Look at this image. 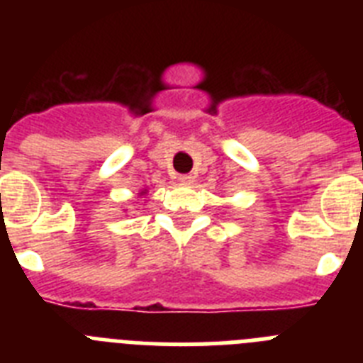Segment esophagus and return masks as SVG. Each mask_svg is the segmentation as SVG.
Segmentation results:
<instances>
[{
  "instance_id": "1",
  "label": "esophagus",
  "mask_w": 363,
  "mask_h": 363,
  "mask_svg": "<svg viewBox=\"0 0 363 363\" xmlns=\"http://www.w3.org/2000/svg\"><path fill=\"white\" fill-rule=\"evenodd\" d=\"M179 182H182L184 185H192V184H194V176L182 174V176H179Z\"/></svg>"
}]
</instances>
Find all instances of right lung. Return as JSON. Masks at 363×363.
Here are the masks:
<instances>
[{
    "label": "right lung",
    "instance_id": "obj_1",
    "mask_svg": "<svg viewBox=\"0 0 363 363\" xmlns=\"http://www.w3.org/2000/svg\"><path fill=\"white\" fill-rule=\"evenodd\" d=\"M145 192H147V189H145V191H142V192H140V196H143V194H145Z\"/></svg>",
    "mask_w": 363,
    "mask_h": 363
}]
</instances>
